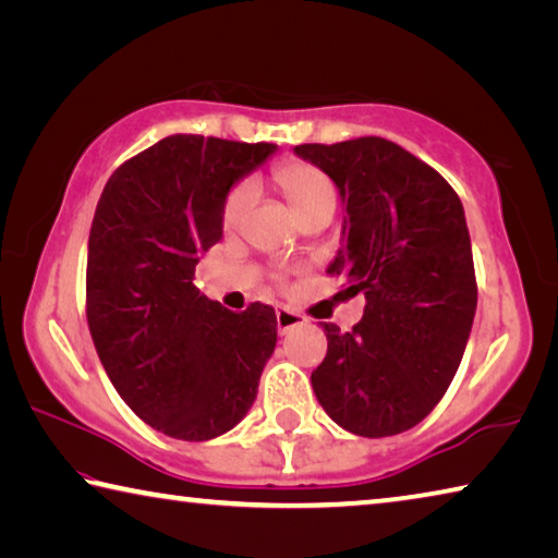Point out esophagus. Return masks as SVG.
<instances>
[{
  "mask_svg": "<svg viewBox=\"0 0 558 558\" xmlns=\"http://www.w3.org/2000/svg\"><path fill=\"white\" fill-rule=\"evenodd\" d=\"M276 317H278V332L280 335H288L292 327H300L302 323H305V317L298 315V313H292V310H288V307H280L278 313H276Z\"/></svg>",
  "mask_w": 558,
  "mask_h": 558,
  "instance_id": "1",
  "label": "esophagus"
}]
</instances>
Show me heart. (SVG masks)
Masks as SVG:
<instances>
[{
	"label": "heart",
	"instance_id": "b5f03b06",
	"mask_svg": "<svg viewBox=\"0 0 558 558\" xmlns=\"http://www.w3.org/2000/svg\"><path fill=\"white\" fill-rule=\"evenodd\" d=\"M276 182L298 219L300 216H305L307 211L317 209V206L335 204L337 199L332 182H329L327 174L319 172V169L313 165H302V162L286 165L276 174ZM253 204H256V186L251 182H243L235 186L223 204L226 229H235V226L248 216Z\"/></svg>",
	"mask_w": 558,
	"mask_h": 558
}]
</instances>
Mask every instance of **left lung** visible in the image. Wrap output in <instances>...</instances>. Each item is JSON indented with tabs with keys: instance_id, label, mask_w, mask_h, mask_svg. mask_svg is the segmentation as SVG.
Listing matches in <instances>:
<instances>
[{
	"instance_id": "left-lung-1",
	"label": "left lung",
	"mask_w": 558,
	"mask_h": 558,
	"mask_svg": "<svg viewBox=\"0 0 558 558\" xmlns=\"http://www.w3.org/2000/svg\"><path fill=\"white\" fill-rule=\"evenodd\" d=\"M344 206L342 248L327 272L362 292L349 332L319 323L327 356L313 372L319 405L364 438L403 433L448 391L475 319L465 209L436 169L384 137L298 145Z\"/></svg>"
}]
</instances>
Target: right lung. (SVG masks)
I'll list each match as a JSON object with an SVG mask.
<instances>
[{"mask_svg": "<svg viewBox=\"0 0 558 558\" xmlns=\"http://www.w3.org/2000/svg\"><path fill=\"white\" fill-rule=\"evenodd\" d=\"M278 145L169 135L118 167L88 239V327L112 386L147 426L211 440L239 426L278 342L276 310L231 313L194 286L231 189Z\"/></svg>", "mask_w": 558, "mask_h": 558, "instance_id": "obj_1", "label": "right lung"}]
</instances>
